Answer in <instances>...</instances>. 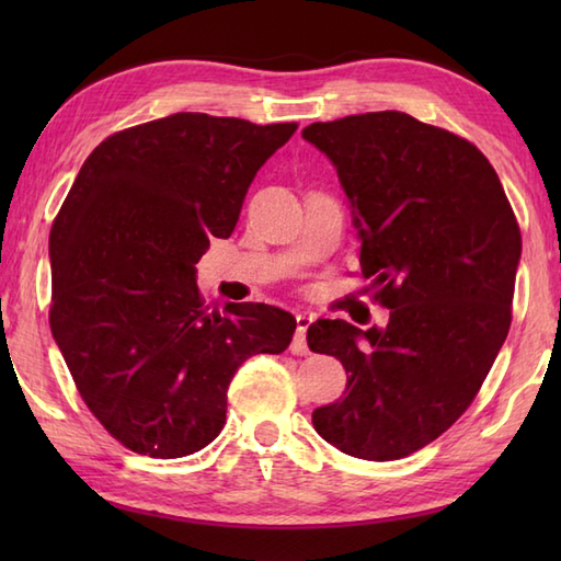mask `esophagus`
<instances>
[{
	"instance_id": "34e87169",
	"label": "esophagus",
	"mask_w": 561,
	"mask_h": 561,
	"mask_svg": "<svg viewBox=\"0 0 561 561\" xmlns=\"http://www.w3.org/2000/svg\"><path fill=\"white\" fill-rule=\"evenodd\" d=\"M311 323H313L311 316H306V313L296 316V335H294V342H291V352H294V354H299V356L308 354L306 332H308V328H311Z\"/></svg>"
}]
</instances>
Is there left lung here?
<instances>
[{"label": "left lung", "instance_id": "8db88e82", "mask_svg": "<svg viewBox=\"0 0 561 561\" xmlns=\"http://www.w3.org/2000/svg\"><path fill=\"white\" fill-rule=\"evenodd\" d=\"M301 135L335 163L366 291L390 308L383 330L308 328L311 352L350 374L313 426L347 456L400 460L458 422L502 350L520 260L516 214L472 141L408 113L347 115Z\"/></svg>", "mask_w": 561, "mask_h": 561}]
</instances>
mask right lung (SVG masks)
<instances>
[{
	"label": "right lung",
	"mask_w": 561,
	"mask_h": 561,
	"mask_svg": "<svg viewBox=\"0 0 561 561\" xmlns=\"http://www.w3.org/2000/svg\"><path fill=\"white\" fill-rule=\"evenodd\" d=\"M296 123L175 113L105 137L50 229V330L105 432L183 458L226 424V390L253 354H282L296 318L205 304L195 265L229 238L260 165Z\"/></svg>",
	"instance_id": "1"
}]
</instances>
